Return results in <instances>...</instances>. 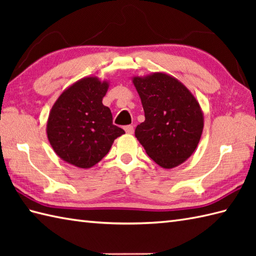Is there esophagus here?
Returning a JSON list of instances; mask_svg holds the SVG:
<instances>
[{"label":"esophagus","mask_w":256,"mask_h":256,"mask_svg":"<svg viewBox=\"0 0 256 256\" xmlns=\"http://www.w3.org/2000/svg\"><path fill=\"white\" fill-rule=\"evenodd\" d=\"M124 130H125V132H126L128 134H133L134 126H133V125H126V126L124 128Z\"/></svg>","instance_id":"obj_1"}]
</instances>
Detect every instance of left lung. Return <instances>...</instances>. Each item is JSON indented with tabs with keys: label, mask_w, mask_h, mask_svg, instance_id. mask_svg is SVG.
I'll use <instances>...</instances> for the list:
<instances>
[{
	"label": "left lung",
	"mask_w": 256,
	"mask_h": 256,
	"mask_svg": "<svg viewBox=\"0 0 256 256\" xmlns=\"http://www.w3.org/2000/svg\"><path fill=\"white\" fill-rule=\"evenodd\" d=\"M145 121L135 136L157 165L177 167L194 154L204 130V112L198 100L177 78L157 72L134 76Z\"/></svg>",
	"instance_id": "8db88e82"
}]
</instances>
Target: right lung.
<instances>
[{
  "label": "right lung",
  "mask_w": 256,
  "mask_h": 256,
  "mask_svg": "<svg viewBox=\"0 0 256 256\" xmlns=\"http://www.w3.org/2000/svg\"><path fill=\"white\" fill-rule=\"evenodd\" d=\"M108 81L84 77L64 89L54 103L46 125L54 152L70 165L88 170L104 157L125 132L112 123L102 99Z\"/></svg>",
  "instance_id": "add662e5"
}]
</instances>
